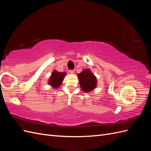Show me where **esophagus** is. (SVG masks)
<instances>
[{
  "mask_svg": "<svg viewBox=\"0 0 151 151\" xmlns=\"http://www.w3.org/2000/svg\"><path fill=\"white\" fill-rule=\"evenodd\" d=\"M74 72H75L74 70H70V72L71 73V74H74Z\"/></svg>",
  "mask_w": 151,
  "mask_h": 151,
  "instance_id": "esophagus-1",
  "label": "esophagus"
}]
</instances>
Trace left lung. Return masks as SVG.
<instances>
[{
    "instance_id": "1",
    "label": "left lung",
    "mask_w": 151,
    "mask_h": 151,
    "mask_svg": "<svg viewBox=\"0 0 151 151\" xmlns=\"http://www.w3.org/2000/svg\"><path fill=\"white\" fill-rule=\"evenodd\" d=\"M81 88L84 92H90L97 84L96 78L89 69H85L77 75Z\"/></svg>"
}]
</instances>
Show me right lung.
<instances>
[{
    "label": "right lung",
    "instance_id": "obj_1",
    "mask_svg": "<svg viewBox=\"0 0 151 151\" xmlns=\"http://www.w3.org/2000/svg\"><path fill=\"white\" fill-rule=\"evenodd\" d=\"M65 76V72H59L54 70L51 76V77L50 78L48 84L52 86L53 88H57L60 86Z\"/></svg>",
    "mask_w": 151,
    "mask_h": 151
}]
</instances>
